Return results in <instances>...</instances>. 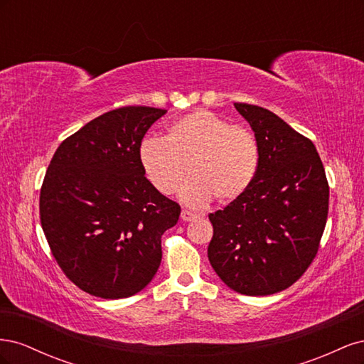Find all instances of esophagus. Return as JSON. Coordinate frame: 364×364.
<instances>
[{
  "instance_id": "1",
  "label": "esophagus",
  "mask_w": 364,
  "mask_h": 364,
  "mask_svg": "<svg viewBox=\"0 0 364 364\" xmlns=\"http://www.w3.org/2000/svg\"><path fill=\"white\" fill-rule=\"evenodd\" d=\"M197 217H199V215H197L193 211H188V209H183V211L181 213V218L183 220V222H191V220H194Z\"/></svg>"
}]
</instances>
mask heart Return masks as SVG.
<instances>
[{
	"mask_svg": "<svg viewBox=\"0 0 364 364\" xmlns=\"http://www.w3.org/2000/svg\"><path fill=\"white\" fill-rule=\"evenodd\" d=\"M139 159L149 181L162 194L178 190L190 165L193 174L179 196L191 206H203L213 197L230 203L249 190L258 171L259 149L249 129L199 109L176 119L167 138L142 141Z\"/></svg>",
	"mask_w": 364,
	"mask_h": 364,
	"instance_id": "obj_1",
	"label": "heart"
}]
</instances>
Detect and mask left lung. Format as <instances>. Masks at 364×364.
<instances>
[{
  "mask_svg": "<svg viewBox=\"0 0 364 364\" xmlns=\"http://www.w3.org/2000/svg\"><path fill=\"white\" fill-rule=\"evenodd\" d=\"M234 106L255 132L258 171L243 196L209 214L208 258L229 289L267 296L289 289L316 258L329 186L311 139L261 106Z\"/></svg>",
  "mask_w": 364,
  "mask_h": 364,
  "instance_id": "obj_1",
  "label": "left lung"
}]
</instances>
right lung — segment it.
Returning a JSON list of instances; mask_svg holds the SVG:
<instances>
[{"instance_id":"right-lung-1","label":"right lung","mask_w":364,"mask_h":364,"mask_svg":"<svg viewBox=\"0 0 364 364\" xmlns=\"http://www.w3.org/2000/svg\"><path fill=\"white\" fill-rule=\"evenodd\" d=\"M165 109L124 106L62 141L39 196L43 234L73 284L103 299L141 291L162 259L181 206L146 178L139 147Z\"/></svg>"}]
</instances>
